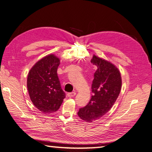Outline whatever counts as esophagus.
I'll list each match as a JSON object with an SVG mask.
<instances>
[{
  "label": "esophagus",
  "instance_id": "1",
  "mask_svg": "<svg viewBox=\"0 0 152 152\" xmlns=\"http://www.w3.org/2000/svg\"><path fill=\"white\" fill-rule=\"evenodd\" d=\"M75 95H76V93L75 92H71V93H67V96L69 97H73V96H75Z\"/></svg>",
  "mask_w": 152,
  "mask_h": 152
}]
</instances>
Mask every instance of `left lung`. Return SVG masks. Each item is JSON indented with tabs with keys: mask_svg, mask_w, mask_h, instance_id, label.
<instances>
[{
	"mask_svg": "<svg viewBox=\"0 0 152 152\" xmlns=\"http://www.w3.org/2000/svg\"><path fill=\"white\" fill-rule=\"evenodd\" d=\"M91 63L97 66L91 86L93 95L86 106L77 112L86 122L99 119L110 110L121 90L122 79L118 69L111 63L93 56Z\"/></svg>",
	"mask_w": 152,
	"mask_h": 152,
	"instance_id": "8db88e82",
	"label": "left lung"
}]
</instances>
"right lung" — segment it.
Segmentation results:
<instances>
[{
  "label": "right lung",
  "mask_w": 152,
  "mask_h": 152,
  "mask_svg": "<svg viewBox=\"0 0 152 152\" xmlns=\"http://www.w3.org/2000/svg\"><path fill=\"white\" fill-rule=\"evenodd\" d=\"M59 64V58L50 54L37 61L28 73L27 87L31 101L45 113L57 111L65 98L57 74Z\"/></svg>",
  "instance_id": "right-lung-1"
}]
</instances>
